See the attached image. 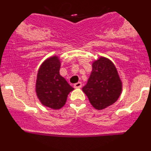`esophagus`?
Here are the masks:
<instances>
[{"mask_svg":"<svg viewBox=\"0 0 151 151\" xmlns=\"http://www.w3.org/2000/svg\"><path fill=\"white\" fill-rule=\"evenodd\" d=\"M82 84L81 82H77V83H76L74 85L75 88H82Z\"/></svg>","mask_w":151,"mask_h":151,"instance_id":"esophagus-1","label":"esophagus"}]
</instances>
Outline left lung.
Masks as SVG:
<instances>
[{"label":"left lung","instance_id":"8db88e82","mask_svg":"<svg viewBox=\"0 0 151 151\" xmlns=\"http://www.w3.org/2000/svg\"><path fill=\"white\" fill-rule=\"evenodd\" d=\"M122 82L115 65L106 57H100L92 63V71L82 91L91 104L103 110L116 102L122 92Z\"/></svg>","mask_w":151,"mask_h":151}]
</instances>
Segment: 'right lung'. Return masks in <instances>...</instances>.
I'll return each instance as SVG.
<instances>
[{"label": "right lung", "instance_id": "add662e5", "mask_svg": "<svg viewBox=\"0 0 151 151\" xmlns=\"http://www.w3.org/2000/svg\"><path fill=\"white\" fill-rule=\"evenodd\" d=\"M60 61L57 56L43 62L38 69L35 91L44 106L54 110L60 109L66 104L67 96L73 88L60 75Z\"/></svg>", "mask_w": 151, "mask_h": 151}]
</instances>
